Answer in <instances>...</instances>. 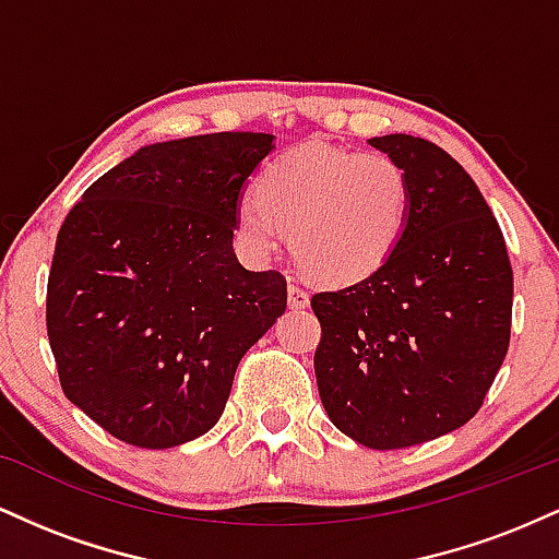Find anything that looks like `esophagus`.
<instances>
[{
	"label": "esophagus",
	"mask_w": 559,
	"mask_h": 559,
	"mask_svg": "<svg viewBox=\"0 0 559 559\" xmlns=\"http://www.w3.org/2000/svg\"><path fill=\"white\" fill-rule=\"evenodd\" d=\"M307 305H310V294L292 281V284H288V307H292V310H305Z\"/></svg>",
	"instance_id": "34e87169"
}]
</instances>
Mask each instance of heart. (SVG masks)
<instances>
[{
	"instance_id": "obj_1",
	"label": "heart",
	"mask_w": 559,
	"mask_h": 559,
	"mask_svg": "<svg viewBox=\"0 0 559 559\" xmlns=\"http://www.w3.org/2000/svg\"><path fill=\"white\" fill-rule=\"evenodd\" d=\"M407 221L409 181L394 157L312 141L265 165L258 199L236 210V236L252 258L267 260L288 234L312 278L352 286L386 265Z\"/></svg>"
}]
</instances>
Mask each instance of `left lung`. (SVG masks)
Instances as JSON below:
<instances>
[{
    "instance_id": "1",
    "label": "left lung",
    "mask_w": 559,
    "mask_h": 559,
    "mask_svg": "<svg viewBox=\"0 0 559 559\" xmlns=\"http://www.w3.org/2000/svg\"><path fill=\"white\" fill-rule=\"evenodd\" d=\"M407 173L409 221L370 278L312 297L316 378L338 431L402 449L465 426L510 346L512 267L497 217L431 141L368 139Z\"/></svg>"
}]
</instances>
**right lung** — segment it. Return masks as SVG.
Wrapping results in <instances>:
<instances>
[{"mask_svg": "<svg viewBox=\"0 0 559 559\" xmlns=\"http://www.w3.org/2000/svg\"><path fill=\"white\" fill-rule=\"evenodd\" d=\"M273 133L141 146L83 191L57 234L47 333L62 391L126 444L207 433L241 357L286 310L278 271L234 252L243 183Z\"/></svg>", "mask_w": 559, "mask_h": 559, "instance_id": "1", "label": "right lung"}]
</instances>
